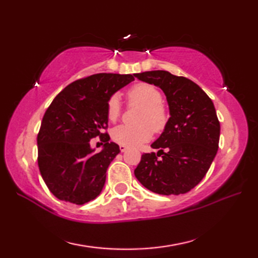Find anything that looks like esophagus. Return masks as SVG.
I'll list each match as a JSON object with an SVG mask.
<instances>
[{"label":"esophagus","instance_id":"esophagus-1","mask_svg":"<svg viewBox=\"0 0 258 258\" xmlns=\"http://www.w3.org/2000/svg\"><path fill=\"white\" fill-rule=\"evenodd\" d=\"M119 150H120V152H125L126 150H127V147H126L125 145H119Z\"/></svg>","mask_w":258,"mask_h":258}]
</instances>
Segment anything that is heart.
Instances as JSON below:
<instances>
[{"instance_id":"1","label":"heart","mask_w":258,"mask_h":258,"mask_svg":"<svg viewBox=\"0 0 258 258\" xmlns=\"http://www.w3.org/2000/svg\"><path fill=\"white\" fill-rule=\"evenodd\" d=\"M130 102L139 104L142 111L139 115V125H119L112 131V139L120 145L138 146L149 141L155 132H161L167 123V112L163 106V95L156 86L149 83H139L127 92ZM120 113V102L116 95L109 97L106 114L109 120H116Z\"/></svg>"}]
</instances>
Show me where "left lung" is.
Wrapping results in <instances>:
<instances>
[{
  "instance_id": "8db88e82",
  "label": "left lung",
  "mask_w": 258,
  "mask_h": 258,
  "mask_svg": "<svg viewBox=\"0 0 258 258\" xmlns=\"http://www.w3.org/2000/svg\"><path fill=\"white\" fill-rule=\"evenodd\" d=\"M134 76L160 87L171 115L163 133L151 145L160 151L142 155L135 176L156 194L187 193L205 176L218 150L221 125L214 104L193 81L167 71Z\"/></svg>"
}]
</instances>
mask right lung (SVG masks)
Masks as SVG:
<instances>
[{
    "mask_svg": "<svg viewBox=\"0 0 258 258\" xmlns=\"http://www.w3.org/2000/svg\"><path fill=\"white\" fill-rule=\"evenodd\" d=\"M132 81L131 74L87 76L65 87L46 109L37 134V163L58 200L83 205L101 194L108 165L119 153V146L103 133L108 123L106 105ZM96 136L104 143L98 153L89 144Z\"/></svg>",
    "mask_w": 258,
    "mask_h": 258,
    "instance_id": "right-lung-1",
    "label": "right lung"
}]
</instances>
